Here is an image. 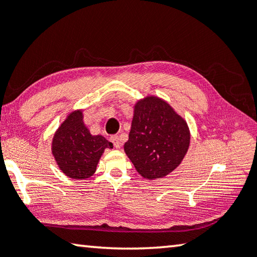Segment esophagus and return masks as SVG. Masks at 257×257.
<instances>
[{
	"label": "esophagus",
	"mask_w": 257,
	"mask_h": 257,
	"mask_svg": "<svg viewBox=\"0 0 257 257\" xmlns=\"http://www.w3.org/2000/svg\"><path fill=\"white\" fill-rule=\"evenodd\" d=\"M109 140H111V142L113 143V145H114V148H116V149H119L120 148V138H119V136L117 135H112L111 137H109Z\"/></svg>",
	"instance_id": "1"
}]
</instances>
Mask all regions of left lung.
<instances>
[{
  "mask_svg": "<svg viewBox=\"0 0 257 257\" xmlns=\"http://www.w3.org/2000/svg\"><path fill=\"white\" fill-rule=\"evenodd\" d=\"M190 145L186 121L156 96L138 100L124 152L146 180L165 177L177 168Z\"/></svg>",
  "mask_w": 257,
  "mask_h": 257,
  "instance_id": "1",
  "label": "left lung"
}]
</instances>
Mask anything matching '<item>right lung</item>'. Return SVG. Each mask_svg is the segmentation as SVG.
Instances as JSON below:
<instances>
[{
  "label": "right lung",
  "instance_id": "right-lung-1",
  "mask_svg": "<svg viewBox=\"0 0 257 257\" xmlns=\"http://www.w3.org/2000/svg\"><path fill=\"white\" fill-rule=\"evenodd\" d=\"M113 145L106 138L92 136L83 123L82 111H74L66 117L52 140V154L66 176L84 180L92 176L105 149Z\"/></svg>",
  "mask_w": 257,
  "mask_h": 257
}]
</instances>
